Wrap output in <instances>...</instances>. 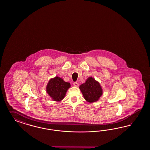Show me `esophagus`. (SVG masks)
Masks as SVG:
<instances>
[{"mask_svg": "<svg viewBox=\"0 0 150 150\" xmlns=\"http://www.w3.org/2000/svg\"><path fill=\"white\" fill-rule=\"evenodd\" d=\"M73 85L74 86L77 87L79 86V83H77V82H75L73 83Z\"/></svg>", "mask_w": 150, "mask_h": 150, "instance_id": "esophagus-1", "label": "esophagus"}]
</instances>
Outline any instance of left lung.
I'll return each instance as SVG.
<instances>
[{
	"label": "left lung",
	"mask_w": 150,
	"mask_h": 150,
	"mask_svg": "<svg viewBox=\"0 0 150 150\" xmlns=\"http://www.w3.org/2000/svg\"><path fill=\"white\" fill-rule=\"evenodd\" d=\"M85 100L89 103H93L99 100L103 94L100 83L93 77H89L86 82L79 87Z\"/></svg>",
	"instance_id": "obj_1"
}]
</instances>
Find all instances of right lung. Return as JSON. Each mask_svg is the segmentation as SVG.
<instances>
[{"mask_svg": "<svg viewBox=\"0 0 150 150\" xmlns=\"http://www.w3.org/2000/svg\"><path fill=\"white\" fill-rule=\"evenodd\" d=\"M70 87L69 82H65L62 78L56 76L50 80L46 87V91L52 100L60 102L64 98Z\"/></svg>", "mask_w": 150, "mask_h": 150, "instance_id": "add662e5", "label": "right lung"}]
</instances>
